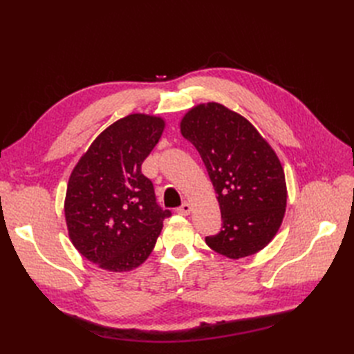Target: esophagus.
Instances as JSON below:
<instances>
[{"label":"esophagus","instance_id":"34e87169","mask_svg":"<svg viewBox=\"0 0 354 354\" xmlns=\"http://www.w3.org/2000/svg\"><path fill=\"white\" fill-rule=\"evenodd\" d=\"M190 211H192V205H190L189 202H185L183 205H181L180 208H177V212L181 214V216H189Z\"/></svg>","mask_w":354,"mask_h":354}]
</instances>
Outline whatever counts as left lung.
<instances>
[{"label":"left lung","mask_w":354,"mask_h":354,"mask_svg":"<svg viewBox=\"0 0 354 354\" xmlns=\"http://www.w3.org/2000/svg\"><path fill=\"white\" fill-rule=\"evenodd\" d=\"M180 130L199 152L220 203L221 230L207 245L233 260L263 250L286 207L285 173L270 145L242 115L214 102L192 108Z\"/></svg>","instance_id":"8db88e82"}]
</instances>
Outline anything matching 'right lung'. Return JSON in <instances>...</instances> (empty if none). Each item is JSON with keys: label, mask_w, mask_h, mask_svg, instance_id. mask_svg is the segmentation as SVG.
I'll return each mask as SVG.
<instances>
[{"label": "right lung", "mask_w": 354, "mask_h": 354, "mask_svg": "<svg viewBox=\"0 0 354 354\" xmlns=\"http://www.w3.org/2000/svg\"><path fill=\"white\" fill-rule=\"evenodd\" d=\"M162 118L133 113L91 143L69 177L65 217L69 238L88 261L130 272L151 255L171 216L156 202L142 164L162 136Z\"/></svg>", "instance_id": "obj_1"}]
</instances>
